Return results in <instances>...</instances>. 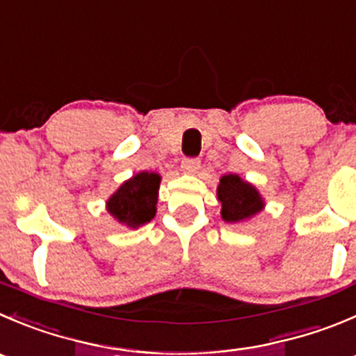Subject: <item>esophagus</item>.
Returning <instances> with one entry per match:
<instances>
[{"mask_svg": "<svg viewBox=\"0 0 356 356\" xmlns=\"http://www.w3.org/2000/svg\"><path fill=\"white\" fill-rule=\"evenodd\" d=\"M200 167H202V161L198 158H184L181 161V168L184 172H188V174H196L200 170Z\"/></svg>", "mask_w": 356, "mask_h": 356, "instance_id": "obj_1", "label": "esophagus"}]
</instances>
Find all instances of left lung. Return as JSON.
Wrapping results in <instances>:
<instances>
[{
  "instance_id": "8db88e82",
  "label": "left lung",
  "mask_w": 356,
  "mask_h": 356,
  "mask_svg": "<svg viewBox=\"0 0 356 356\" xmlns=\"http://www.w3.org/2000/svg\"><path fill=\"white\" fill-rule=\"evenodd\" d=\"M217 196H219V202L222 203L220 216L226 222H240V220L248 219L261 212L264 207L257 189L248 182H243L234 174L224 175L220 179Z\"/></svg>"
}]
</instances>
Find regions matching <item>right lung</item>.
Segmentation results:
<instances>
[{"mask_svg": "<svg viewBox=\"0 0 356 356\" xmlns=\"http://www.w3.org/2000/svg\"><path fill=\"white\" fill-rule=\"evenodd\" d=\"M158 188L160 175L154 172H140L109 198V213L130 227L149 222L156 212Z\"/></svg>", "mask_w": 356, "mask_h": 356, "instance_id": "right-lung-1", "label": "right lung"}]
</instances>
